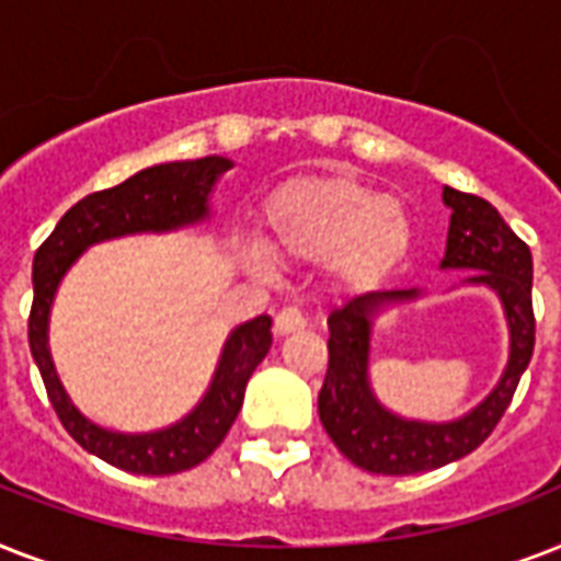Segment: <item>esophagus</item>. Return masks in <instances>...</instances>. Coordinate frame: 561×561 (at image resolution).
<instances>
[{
    "instance_id": "34e87169",
    "label": "esophagus",
    "mask_w": 561,
    "mask_h": 561,
    "mask_svg": "<svg viewBox=\"0 0 561 561\" xmlns=\"http://www.w3.org/2000/svg\"><path fill=\"white\" fill-rule=\"evenodd\" d=\"M306 325L308 320L302 317V311H297V308H282L276 320H273V332L279 334V337H288L294 332H302Z\"/></svg>"
}]
</instances>
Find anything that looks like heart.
<instances>
[{"label":"heart","mask_w":561,"mask_h":561,"mask_svg":"<svg viewBox=\"0 0 561 561\" xmlns=\"http://www.w3.org/2000/svg\"><path fill=\"white\" fill-rule=\"evenodd\" d=\"M264 232L276 259H332L337 276L352 288L381 285L413 244L408 206L346 174L282 183L264 203ZM244 262L259 273L267 271V255L259 247L247 250Z\"/></svg>","instance_id":"b5f03b06"}]
</instances>
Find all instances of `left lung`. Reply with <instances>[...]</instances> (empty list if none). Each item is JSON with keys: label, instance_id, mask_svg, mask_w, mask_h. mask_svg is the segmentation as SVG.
<instances>
[{"label": "left lung", "instance_id": "obj_1", "mask_svg": "<svg viewBox=\"0 0 561 561\" xmlns=\"http://www.w3.org/2000/svg\"><path fill=\"white\" fill-rule=\"evenodd\" d=\"M443 203L451 209V220L439 271H471L462 285L495 294L506 317L510 355L495 387L469 413L448 422L399 416L383 408L369 381L375 320L425 294L416 288L378 290L334 308L329 317V373L317 410L325 434L343 457L373 474H419L474 451L501 422L533 358L536 320L530 247L483 197L445 186Z\"/></svg>", "mask_w": 561, "mask_h": 561}]
</instances>
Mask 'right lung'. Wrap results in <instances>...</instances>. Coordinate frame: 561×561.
Wrapping results in <instances>:
<instances>
[{"mask_svg":"<svg viewBox=\"0 0 561 561\" xmlns=\"http://www.w3.org/2000/svg\"><path fill=\"white\" fill-rule=\"evenodd\" d=\"M229 169L232 160L227 157H203V160L160 162L151 169L136 171L125 183L87 194L83 201L75 203L57 220L55 232L34 253V306L28 317V343L34 364L46 383L48 401L83 451L95 454L130 474L160 478V474L194 469L224 443L241 410L250 375L271 352V317H253L227 334L209 387L186 416L160 431L125 434L87 419L69 399L48 350V317L55 306V294L69 267L101 241L142 236V232H157V236L178 232L209 220L215 183Z\"/></svg>","mask_w":561,"mask_h":561,"instance_id":"add662e5","label":"right lung"}]
</instances>
